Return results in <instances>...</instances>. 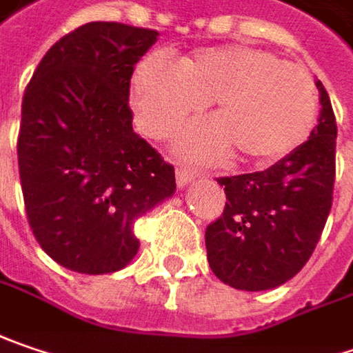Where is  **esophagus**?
Returning a JSON list of instances; mask_svg holds the SVG:
<instances>
[{"mask_svg":"<svg viewBox=\"0 0 353 353\" xmlns=\"http://www.w3.org/2000/svg\"><path fill=\"white\" fill-rule=\"evenodd\" d=\"M194 176H196V174H194L192 170H188L186 167L176 168V185H179V188H183V186H186L188 183H192Z\"/></svg>","mask_w":353,"mask_h":353,"instance_id":"1","label":"esophagus"}]
</instances>
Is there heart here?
I'll use <instances>...</instances> for the list:
<instances>
[{"label":"heart","mask_w":353,"mask_h":353,"mask_svg":"<svg viewBox=\"0 0 353 353\" xmlns=\"http://www.w3.org/2000/svg\"><path fill=\"white\" fill-rule=\"evenodd\" d=\"M204 101L214 123L196 125L179 141V150L201 163L221 161L228 147L242 163H276L306 143L318 117L308 71L252 45L203 47L176 65L150 53L132 73L134 119L152 139L170 137Z\"/></svg>","instance_id":"1"}]
</instances>
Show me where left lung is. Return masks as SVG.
I'll use <instances>...</instances> for the list:
<instances>
[{
  "mask_svg": "<svg viewBox=\"0 0 353 353\" xmlns=\"http://www.w3.org/2000/svg\"><path fill=\"white\" fill-rule=\"evenodd\" d=\"M320 119L310 139L266 170L216 179L226 206L206 226L212 272L236 290L260 292L288 282L314 252L332 208L336 181V117L322 81Z\"/></svg>",
  "mask_w": 353,
  "mask_h": 353,
  "instance_id": "1",
  "label": "left lung"
}]
</instances>
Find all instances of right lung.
<instances>
[{
	"mask_svg": "<svg viewBox=\"0 0 353 353\" xmlns=\"http://www.w3.org/2000/svg\"><path fill=\"white\" fill-rule=\"evenodd\" d=\"M154 29L115 21L77 27L29 81L17 139L29 226L57 264L109 274L131 262L132 224L176 190L174 167L132 131L134 65Z\"/></svg>",
	"mask_w": 353,
	"mask_h": 353,
	"instance_id": "add662e5",
	"label": "right lung"
}]
</instances>
